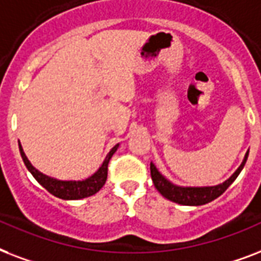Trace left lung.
I'll list each match as a JSON object with an SVG mask.
<instances>
[{
  "mask_svg": "<svg viewBox=\"0 0 261 261\" xmlns=\"http://www.w3.org/2000/svg\"><path fill=\"white\" fill-rule=\"evenodd\" d=\"M248 153H249V151H246L244 161L237 170L234 171L225 182L218 184V185H213V187H181V185H175L171 181H169L151 162L149 169H151L152 182L155 188L158 189L159 193L170 201H174V203L181 204V205H203V204L210 203V201L219 197L234 182V179L237 178L238 174L241 173V170L245 166Z\"/></svg>",
  "mask_w": 261,
  "mask_h": 261,
  "instance_id": "left-lung-1",
  "label": "left lung"
}]
</instances>
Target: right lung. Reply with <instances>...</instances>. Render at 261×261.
Segmentation results:
<instances>
[{"label":"right lung","mask_w":261,"mask_h":261,"mask_svg":"<svg viewBox=\"0 0 261 261\" xmlns=\"http://www.w3.org/2000/svg\"><path fill=\"white\" fill-rule=\"evenodd\" d=\"M118 147H120V144H116L110 149V152L106 155V158H105L103 163L100 165V167L90 177H87L84 179H58L54 178V177H50L47 174H43L42 171H39L38 169L32 166V163L28 161L27 155L24 153L23 147H21L19 141L20 155H21L24 165L28 169V171L34 175V178L46 191L62 200H80L84 199V197H90V196L95 195L96 192L100 191L105 182H106V179H108L109 161L112 159V156L114 155Z\"/></svg>","instance_id":"right-lung-1"}]
</instances>
